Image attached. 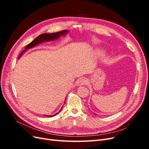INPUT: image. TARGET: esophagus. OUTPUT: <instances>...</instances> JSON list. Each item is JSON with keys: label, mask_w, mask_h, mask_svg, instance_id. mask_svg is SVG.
Returning <instances> with one entry per match:
<instances>
[{"label": "esophagus", "mask_w": 149, "mask_h": 149, "mask_svg": "<svg viewBox=\"0 0 149 149\" xmlns=\"http://www.w3.org/2000/svg\"><path fill=\"white\" fill-rule=\"evenodd\" d=\"M86 83H87V80L85 78H80L78 81L77 83H76V84H77V86H81L84 85Z\"/></svg>", "instance_id": "obj_1"}]
</instances>
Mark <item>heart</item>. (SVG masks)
Wrapping results in <instances>:
<instances>
[{
  "mask_svg": "<svg viewBox=\"0 0 149 149\" xmlns=\"http://www.w3.org/2000/svg\"><path fill=\"white\" fill-rule=\"evenodd\" d=\"M94 54H95V55L96 56L101 57L104 55V52H102V50H100V49H96V50L94 51Z\"/></svg>",
  "mask_w": 149,
  "mask_h": 149,
  "instance_id": "heart-1",
  "label": "heart"
}]
</instances>
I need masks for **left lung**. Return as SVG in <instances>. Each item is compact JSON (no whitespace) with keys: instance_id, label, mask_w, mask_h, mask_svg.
<instances>
[{"instance_id":"8db88e82","label":"left lung","mask_w":149,"mask_h":149,"mask_svg":"<svg viewBox=\"0 0 149 149\" xmlns=\"http://www.w3.org/2000/svg\"><path fill=\"white\" fill-rule=\"evenodd\" d=\"M94 114H96V115H97V114H95V113H94Z\"/></svg>"}]
</instances>
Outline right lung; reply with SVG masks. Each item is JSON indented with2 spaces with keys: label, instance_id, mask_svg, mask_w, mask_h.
Masks as SVG:
<instances>
[{
  "label": "right lung",
  "instance_id": "obj_1",
  "mask_svg": "<svg viewBox=\"0 0 149 149\" xmlns=\"http://www.w3.org/2000/svg\"><path fill=\"white\" fill-rule=\"evenodd\" d=\"M68 31H69V30H62L61 31H58V32H56V33H43V34L40 35L34 40H33L32 42L30 43L28 45H26L25 47V49H24V51H22L21 52V53L20 54V55H19V58H18L19 59V58L24 55V53L27 51L28 49H29L30 48H32L36 47L37 45H38L42 43H43L45 42H51V41H54V40H56L59 38H60V37L65 36L68 33ZM66 98H65V101H66ZM62 107L61 108V109L59 111H58V112H57V113L55 114L49 115H49H45V116H47V117H49V118H52V117L55 116L56 115L58 114V113H59V112L61 111Z\"/></svg>",
  "mask_w": 149,
  "mask_h": 149
}]
</instances>
